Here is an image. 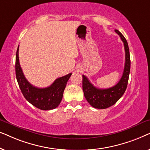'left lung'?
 <instances>
[{
  "label": "left lung",
  "mask_w": 150,
  "mask_h": 150,
  "mask_svg": "<svg viewBox=\"0 0 150 150\" xmlns=\"http://www.w3.org/2000/svg\"><path fill=\"white\" fill-rule=\"evenodd\" d=\"M124 42L125 49V65L123 75L116 85L108 89H98L92 85L85 75H83L84 96L93 108L104 109L114 105L124 95L126 91L130 71V57L128 42L118 30H115Z\"/></svg>",
  "instance_id": "obj_1"
}]
</instances>
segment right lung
I'll return each mask as SVG.
<instances>
[{"mask_svg": "<svg viewBox=\"0 0 150 150\" xmlns=\"http://www.w3.org/2000/svg\"><path fill=\"white\" fill-rule=\"evenodd\" d=\"M19 46L16 57V75L20 89L24 97L32 105L41 110H52L61 103L67 82L71 73L58 78L50 86L46 88H38L32 85L26 79L20 67L18 57Z\"/></svg>", "mask_w": 150, "mask_h": 150, "instance_id": "obj_1", "label": "right lung"}]
</instances>
